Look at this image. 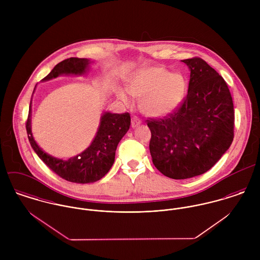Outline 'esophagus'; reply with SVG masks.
<instances>
[{"label":"esophagus","instance_id":"1","mask_svg":"<svg viewBox=\"0 0 260 260\" xmlns=\"http://www.w3.org/2000/svg\"><path fill=\"white\" fill-rule=\"evenodd\" d=\"M140 123H141V120H140L137 116H133V117H132V119H131V126H132L133 128H135V127H137L138 125H140Z\"/></svg>","mask_w":260,"mask_h":260}]
</instances>
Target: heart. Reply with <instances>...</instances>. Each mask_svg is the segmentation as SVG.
Here are the masks:
<instances>
[{
  "instance_id": "1",
  "label": "heart",
  "mask_w": 260,
  "mask_h": 260,
  "mask_svg": "<svg viewBox=\"0 0 260 260\" xmlns=\"http://www.w3.org/2000/svg\"><path fill=\"white\" fill-rule=\"evenodd\" d=\"M187 83L179 73H171L163 67H145L130 78L128 91L140 101L142 112L152 117H160L174 111L185 98ZM118 98L126 105L132 103L125 89H119Z\"/></svg>"
}]
</instances>
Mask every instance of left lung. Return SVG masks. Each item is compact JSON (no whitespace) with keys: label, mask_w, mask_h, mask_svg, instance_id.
<instances>
[{"label":"left lung","mask_w":260,"mask_h":260,"mask_svg":"<svg viewBox=\"0 0 260 260\" xmlns=\"http://www.w3.org/2000/svg\"><path fill=\"white\" fill-rule=\"evenodd\" d=\"M182 62L190 69L183 102L163 118L147 120L153 164L172 179L208 171L234 137L233 101L224 79L201 58Z\"/></svg>","instance_id":"1"}]
</instances>
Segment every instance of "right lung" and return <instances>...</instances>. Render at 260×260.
Listing matches in <instances>:
<instances>
[{"mask_svg":"<svg viewBox=\"0 0 260 260\" xmlns=\"http://www.w3.org/2000/svg\"><path fill=\"white\" fill-rule=\"evenodd\" d=\"M90 60L83 58H69L59 64L47 75L43 81H47L62 74H84ZM31 104L29 116L26 121V129L30 144L40 159L58 176L74 183H92L104 177L114 163L117 145L130 127V114H103L98 132L91 145L84 152L69 160H62L45 153L35 142L31 131Z\"/></svg>","mask_w":260,"mask_h":260,"instance_id":"obj_1","label":"right lung"}]
</instances>
